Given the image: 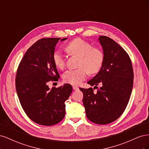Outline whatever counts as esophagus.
I'll return each instance as SVG.
<instances>
[{"instance_id":"obj_1","label":"esophagus","mask_w":149,"mask_h":149,"mask_svg":"<svg viewBox=\"0 0 149 149\" xmlns=\"http://www.w3.org/2000/svg\"><path fill=\"white\" fill-rule=\"evenodd\" d=\"M73 88L74 90H75V91H78V90H79V88L77 86H73Z\"/></svg>"}]
</instances>
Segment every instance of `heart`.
Segmentation results:
<instances>
[{
    "label": "heart",
    "mask_w": 149,
    "mask_h": 149,
    "mask_svg": "<svg viewBox=\"0 0 149 149\" xmlns=\"http://www.w3.org/2000/svg\"><path fill=\"white\" fill-rule=\"evenodd\" d=\"M66 50L70 55L79 57L76 70L66 71L63 75V79L66 83L72 85L79 84L90 74L97 73L102 66L104 55L100 48L93 47L91 43L81 38H76L68 43ZM52 59L57 68L64 69L65 60L60 51L53 53Z\"/></svg>",
    "instance_id": "b5f03b06"
}]
</instances>
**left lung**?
I'll use <instances>...</instances> for the list:
<instances>
[{"label":"left lung","instance_id":"obj_1","mask_svg":"<svg viewBox=\"0 0 149 149\" xmlns=\"http://www.w3.org/2000/svg\"><path fill=\"white\" fill-rule=\"evenodd\" d=\"M104 60L98 73L88 82L100 85L97 93L89 88L79 89L88 119L97 124L112 123L123 113L131 95L134 72L130 58L123 48L113 40L100 36Z\"/></svg>","mask_w":149,"mask_h":149}]
</instances>
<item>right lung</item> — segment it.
Segmentation results:
<instances>
[{
    "mask_svg": "<svg viewBox=\"0 0 149 149\" xmlns=\"http://www.w3.org/2000/svg\"><path fill=\"white\" fill-rule=\"evenodd\" d=\"M60 38L36 42L26 52L17 71L15 87L20 104L31 120L43 125L56 124L64 118L65 102L73 90L70 84L52 89L47 85L60 78L52 56Z\"/></svg>",
    "mask_w": 149,
    "mask_h": 149,
    "instance_id": "1",
    "label": "right lung"
}]
</instances>
